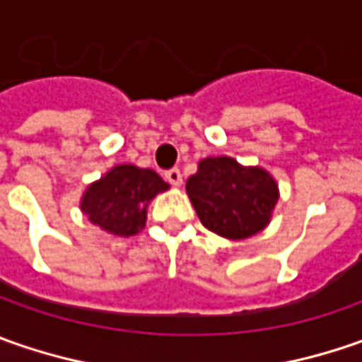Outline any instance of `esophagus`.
<instances>
[{
	"label": "esophagus",
	"mask_w": 362,
	"mask_h": 362,
	"mask_svg": "<svg viewBox=\"0 0 362 362\" xmlns=\"http://www.w3.org/2000/svg\"><path fill=\"white\" fill-rule=\"evenodd\" d=\"M165 179L171 183V185H181V181H183V177H181V171L179 169H169V171H165Z\"/></svg>",
	"instance_id": "obj_1"
}]
</instances>
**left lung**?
Wrapping results in <instances>:
<instances>
[{
    "instance_id": "1",
    "label": "left lung",
    "mask_w": 362,
    "mask_h": 362,
    "mask_svg": "<svg viewBox=\"0 0 362 362\" xmlns=\"http://www.w3.org/2000/svg\"><path fill=\"white\" fill-rule=\"evenodd\" d=\"M185 187L203 226L230 240H243L264 230L278 202V187L270 173L242 167L230 157L203 159Z\"/></svg>"
}]
</instances>
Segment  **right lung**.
<instances>
[{"label":"right lung","instance_id":"1","mask_svg":"<svg viewBox=\"0 0 362 362\" xmlns=\"http://www.w3.org/2000/svg\"><path fill=\"white\" fill-rule=\"evenodd\" d=\"M165 189L169 185L155 171L119 165L86 189L82 211L108 233L129 238L143 230L146 205Z\"/></svg>","mask_w":362,"mask_h":362}]
</instances>
